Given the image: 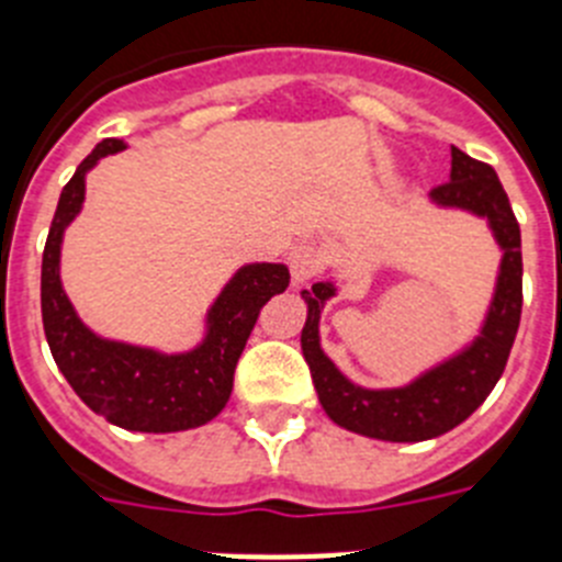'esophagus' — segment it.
Segmentation results:
<instances>
[{"instance_id":"34e87169","label":"esophagus","mask_w":562,"mask_h":562,"mask_svg":"<svg viewBox=\"0 0 562 562\" xmlns=\"http://www.w3.org/2000/svg\"><path fill=\"white\" fill-rule=\"evenodd\" d=\"M286 265H290L292 281L295 284H306L310 278H315L326 267V252L317 245H312V241H301V245H295L290 250Z\"/></svg>"}]
</instances>
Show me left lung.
<instances>
[{
	"mask_svg": "<svg viewBox=\"0 0 562 562\" xmlns=\"http://www.w3.org/2000/svg\"><path fill=\"white\" fill-rule=\"evenodd\" d=\"M450 180L430 191L434 202L464 207L484 216L498 238L501 261L498 290L486 324L470 349L453 360L441 362L405 389L369 391L349 382L335 362L321 351L317 321L321 310L335 295L331 284H315L304 292L310 315L301 331V349L310 362L317 400L331 422L355 434L385 441H425L448 434L467 419L490 396L513 351L524 306V258H520V225L515 220L509 196L493 166L473 160L461 148L450 146Z\"/></svg>",
	"mask_w": 562,
	"mask_h": 562,
	"instance_id": "8db88e82",
	"label": "left lung"
}]
</instances>
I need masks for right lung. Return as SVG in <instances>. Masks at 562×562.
I'll use <instances>...</instances> for the list:
<instances>
[{"instance_id": "right-lung-1", "label": "right lung", "mask_w": 562, "mask_h": 562, "mask_svg": "<svg viewBox=\"0 0 562 562\" xmlns=\"http://www.w3.org/2000/svg\"><path fill=\"white\" fill-rule=\"evenodd\" d=\"M123 140L98 143L64 186L42 256V321L53 360L78 396L112 425L140 434L200 428L231 400L236 362L261 306L290 286L284 265H247L233 276L207 312V337L188 355H157L140 346L103 340L78 321L58 278L64 227L83 202V177Z\"/></svg>"}]
</instances>
